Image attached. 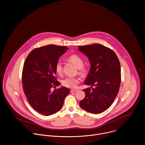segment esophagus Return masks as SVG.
I'll list each match as a JSON object with an SVG mask.
<instances>
[{
  "mask_svg": "<svg viewBox=\"0 0 145 145\" xmlns=\"http://www.w3.org/2000/svg\"><path fill=\"white\" fill-rule=\"evenodd\" d=\"M77 91H78V90H76V89H71L70 92H71V93H74V92H76Z\"/></svg>",
  "mask_w": 145,
  "mask_h": 145,
  "instance_id": "1",
  "label": "esophagus"
}]
</instances>
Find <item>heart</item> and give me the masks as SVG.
Masks as SVG:
<instances>
[{"mask_svg": "<svg viewBox=\"0 0 145 145\" xmlns=\"http://www.w3.org/2000/svg\"><path fill=\"white\" fill-rule=\"evenodd\" d=\"M69 59L71 62H72L78 68L80 69V73L83 74L85 72L86 69L83 67V60L80 56L76 54H72L69 57ZM55 70L56 73L58 75L61 74L62 72V64L61 61L58 60L57 61L55 65ZM79 82L80 80L78 78L67 77L62 80V84L64 87L70 88H75L79 84Z\"/></svg>", "mask_w": 145, "mask_h": 145, "instance_id": "heart-1", "label": "heart"}]
</instances>
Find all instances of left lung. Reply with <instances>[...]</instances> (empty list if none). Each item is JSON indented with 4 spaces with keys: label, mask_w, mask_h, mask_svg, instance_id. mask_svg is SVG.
Wrapping results in <instances>:
<instances>
[{
    "label": "left lung",
    "mask_w": 145,
    "mask_h": 145,
    "mask_svg": "<svg viewBox=\"0 0 145 145\" xmlns=\"http://www.w3.org/2000/svg\"><path fill=\"white\" fill-rule=\"evenodd\" d=\"M79 50L89 59L91 69L84 84L92 86L83 89L86 97L80 101V106L92 114L102 112L112 104L119 91V60L112 49L99 44L79 46Z\"/></svg>",
    "instance_id": "8db88e82"
}]
</instances>
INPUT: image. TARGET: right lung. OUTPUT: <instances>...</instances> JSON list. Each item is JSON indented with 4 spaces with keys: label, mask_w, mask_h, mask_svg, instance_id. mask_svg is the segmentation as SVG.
Instances as JSON below:
<instances>
[{
    "label": "right lung",
    "mask_w": 145,
    "mask_h": 145,
    "mask_svg": "<svg viewBox=\"0 0 145 145\" xmlns=\"http://www.w3.org/2000/svg\"><path fill=\"white\" fill-rule=\"evenodd\" d=\"M68 48L50 44L33 49L25 61L22 81L24 92L28 102L38 112L45 116L59 111L70 89L61 87L55 75V65Z\"/></svg>",
    "instance_id": "1"
}]
</instances>
